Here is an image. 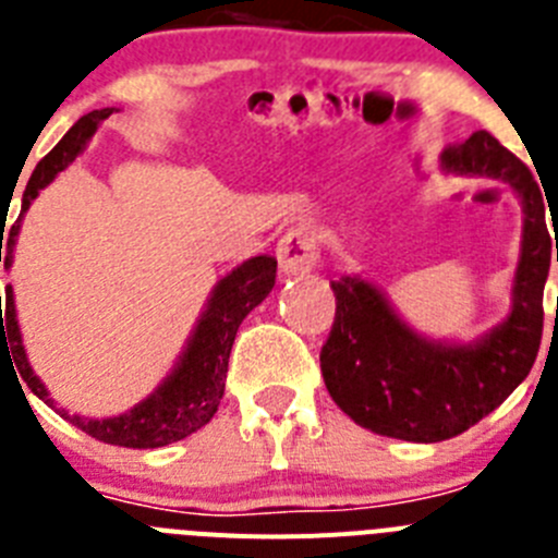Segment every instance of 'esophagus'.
<instances>
[{
    "label": "esophagus",
    "instance_id": "obj_1",
    "mask_svg": "<svg viewBox=\"0 0 558 558\" xmlns=\"http://www.w3.org/2000/svg\"><path fill=\"white\" fill-rule=\"evenodd\" d=\"M278 260L286 275H306L319 266V239L308 225H298L278 241Z\"/></svg>",
    "mask_w": 558,
    "mask_h": 558
}]
</instances>
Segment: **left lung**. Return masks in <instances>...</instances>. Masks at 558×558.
I'll list each match as a JSON object with an SVG mask.
<instances>
[{"mask_svg":"<svg viewBox=\"0 0 558 558\" xmlns=\"http://www.w3.org/2000/svg\"><path fill=\"white\" fill-rule=\"evenodd\" d=\"M449 173L502 179L522 198V250L511 314L477 342H435L404 326L385 294L356 275L331 280L337 314L319 367L345 415L387 438L435 444L466 433L517 390L534 367L545 326V292L558 239L547 232L542 187L522 159L488 132L440 154ZM556 227V213H554Z\"/></svg>","mask_w":558,"mask_h":558,"instance_id":"obj_1","label":"left lung"}]
</instances>
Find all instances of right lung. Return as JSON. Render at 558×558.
<instances>
[{
    "mask_svg": "<svg viewBox=\"0 0 558 558\" xmlns=\"http://www.w3.org/2000/svg\"><path fill=\"white\" fill-rule=\"evenodd\" d=\"M111 111L114 109H95L84 114L61 137V143L36 165L31 182L24 187L22 213H19L16 225L8 230V235L2 232L4 244H0V260H4V269H11L22 216L27 213L33 198L38 196L41 187L50 185L58 171H64L66 165L84 151L92 134L98 132V125L109 118ZM275 272H278V260L269 258V255H258V258H250L235 266L227 278H221L213 289L205 312L198 317L193 337L187 339L185 353L179 356L173 373L148 399L140 401L134 410L114 415V418H81V415H70L66 410H58V413L64 415L70 424H75L77 429L92 435V438L129 449L168 447L173 440H182L196 433V429H202L216 415L221 396H225L227 362H230L239 326L244 323L246 314L258 303H264L266 294L272 292ZM2 348L8 351V356H13V365H16L24 385L31 387L45 404H56L47 393V387L41 385V379L33 373L31 362H27L11 286L4 289V317L0 308V353Z\"/></svg>",
    "mask_w": 558,
    "mask_h": 558,
    "instance_id": "1",
    "label": "right lung"
}]
</instances>
